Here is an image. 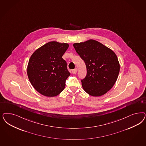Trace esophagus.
<instances>
[{
  "label": "esophagus",
  "mask_w": 146,
  "mask_h": 146,
  "mask_svg": "<svg viewBox=\"0 0 146 146\" xmlns=\"http://www.w3.org/2000/svg\"><path fill=\"white\" fill-rule=\"evenodd\" d=\"M77 69H74V70H72V73L73 74H76L77 73Z\"/></svg>",
  "instance_id": "obj_1"
}]
</instances>
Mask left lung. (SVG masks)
<instances>
[{
	"label": "left lung",
	"instance_id": "obj_1",
	"mask_svg": "<svg viewBox=\"0 0 146 146\" xmlns=\"http://www.w3.org/2000/svg\"><path fill=\"white\" fill-rule=\"evenodd\" d=\"M73 46L86 67V75L81 80L83 89L94 97L105 94L118 78L120 64L117 55L94 40L75 43Z\"/></svg>",
	"mask_w": 146,
	"mask_h": 146
}]
</instances>
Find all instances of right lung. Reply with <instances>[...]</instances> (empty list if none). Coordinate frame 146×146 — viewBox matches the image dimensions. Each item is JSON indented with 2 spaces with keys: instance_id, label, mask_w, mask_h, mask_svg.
<instances>
[{
  "instance_id": "add662e5",
  "label": "right lung",
  "mask_w": 146,
  "mask_h": 146,
  "mask_svg": "<svg viewBox=\"0 0 146 146\" xmlns=\"http://www.w3.org/2000/svg\"><path fill=\"white\" fill-rule=\"evenodd\" d=\"M68 43H47L34 52L28 62L27 75L34 89L47 97L60 94L66 86L70 73L62 56Z\"/></svg>"
}]
</instances>
